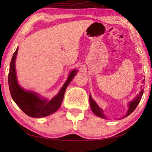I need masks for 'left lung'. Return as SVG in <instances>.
Wrapping results in <instances>:
<instances>
[{
	"mask_svg": "<svg viewBox=\"0 0 152 152\" xmlns=\"http://www.w3.org/2000/svg\"><path fill=\"white\" fill-rule=\"evenodd\" d=\"M143 90H141L140 94L137 95V96L136 97L133 101L130 102L129 108V110L127 113V115H125V117H127L128 115H129L131 113H132L133 110L136 109V107H137L138 104L140 103V100L141 99V96H142V95H143ZM90 103H91V109L95 115H96L97 116H99L100 117L105 118V117L103 115V110H102V109H101V108L98 106V105L96 104V102H95L93 100H92V97L91 96H90Z\"/></svg>",
	"mask_w": 152,
	"mask_h": 152,
	"instance_id": "obj_1",
	"label": "left lung"
}]
</instances>
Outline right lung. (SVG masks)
I'll return each mask as SVG.
<instances>
[{"instance_id":"right-lung-1","label":"right lung","mask_w":152,"mask_h":152,"mask_svg":"<svg viewBox=\"0 0 152 152\" xmlns=\"http://www.w3.org/2000/svg\"><path fill=\"white\" fill-rule=\"evenodd\" d=\"M17 52L18 48L12 57L8 76L9 90L12 99L18 107L29 117L39 118L52 114L60 108L63 101L66 89L72 80L75 76L76 70L72 71L60 92L50 101H48L47 99H41L34 92L24 91L18 84L15 66Z\"/></svg>"}]
</instances>
